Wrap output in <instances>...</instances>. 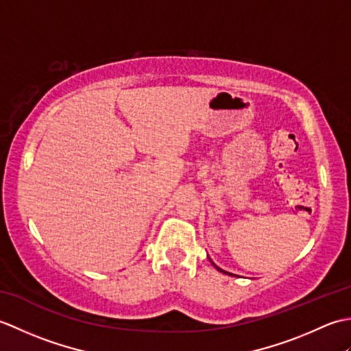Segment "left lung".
Returning <instances> with one entry per match:
<instances>
[{
	"label": "left lung",
	"mask_w": 351,
	"mask_h": 351,
	"mask_svg": "<svg viewBox=\"0 0 351 351\" xmlns=\"http://www.w3.org/2000/svg\"><path fill=\"white\" fill-rule=\"evenodd\" d=\"M210 261H211V259H210ZM211 264H213V265H214V267H215V268H217V270H219V271H220V273H225V274H229V276H234V274H232V273H229V271H225V270H221V268H220V267H217V265H215V264H214V263H213V261H211Z\"/></svg>",
	"instance_id": "1"
}]
</instances>
